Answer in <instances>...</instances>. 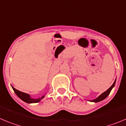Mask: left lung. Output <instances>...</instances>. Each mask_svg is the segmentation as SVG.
<instances>
[{
    "label": "left lung",
    "mask_w": 126,
    "mask_h": 126,
    "mask_svg": "<svg viewBox=\"0 0 126 126\" xmlns=\"http://www.w3.org/2000/svg\"><path fill=\"white\" fill-rule=\"evenodd\" d=\"M115 80L114 81V83L112 84V85L109 88L108 90H106V91L105 92H104L103 94H102L100 96H98V97H97V98H95V99L94 100H90V102H98L100 101H102V100H103L104 99H105L106 97H107V96L109 95L110 92V91L112 90V89L113 88V87H114V85H115Z\"/></svg>",
    "instance_id": "1"
}]
</instances>
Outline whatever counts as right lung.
<instances>
[{
  "label": "right lung",
  "instance_id": "right-lung-1",
  "mask_svg": "<svg viewBox=\"0 0 126 126\" xmlns=\"http://www.w3.org/2000/svg\"><path fill=\"white\" fill-rule=\"evenodd\" d=\"M12 87V88H13L14 91V92L16 93V94L17 95L19 98H21L22 100H23V101L25 102L28 103V104L39 102L41 101V100L43 99V98L45 97V96H42V97H40V98H37V99H34V98H31L30 95H29V94L19 91L18 90H17V89H16V88H14L13 87Z\"/></svg>",
  "mask_w": 126,
  "mask_h": 126
}]
</instances>
